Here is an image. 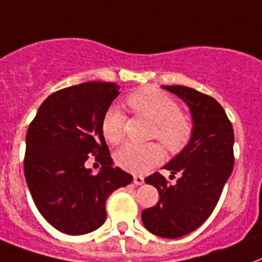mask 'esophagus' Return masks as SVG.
Wrapping results in <instances>:
<instances>
[{"mask_svg": "<svg viewBox=\"0 0 262 262\" xmlns=\"http://www.w3.org/2000/svg\"><path fill=\"white\" fill-rule=\"evenodd\" d=\"M134 183L137 184V186H141V184L145 183V179L142 176H134Z\"/></svg>", "mask_w": 262, "mask_h": 262, "instance_id": "obj_1", "label": "esophagus"}]
</instances>
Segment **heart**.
<instances>
[{"label":"heart","mask_w":262,"mask_h":262,"mask_svg":"<svg viewBox=\"0 0 262 262\" xmlns=\"http://www.w3.org/2000/svg\"><path fill=\"white\" fill-rule=\"evenodd\" d=\"M127 103L138 115L145 116L153 123L151 137L157 138L168 150L176 151L182 149L191 135V123L179 106L165 93L151 87L135 91L127 98ZM125 117L119 106H111L102 117L103 137L111 143H119L124 135ZM164 151L157 143L135 145L127 143L117 150L115 160L117 165L125 171L142 175L160 164Z\"/></svg>","instance_id":"1"}]
</instances>
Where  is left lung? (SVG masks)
Returning <instances> with one entry per match:
<instances>
[{
	"label": "left lung",
	"instance_id": "obj_1",
	"mask_svg": "<svg viewBox=\"0 0 262 262\" xmlns=\"http://www.w3.org/2000/svg\"><path fill=\"white\" fill-rule=\"evenodd\" d=\"M178 95L190 109V141L164 168L175 184L160 173L145 182L159 190L160 200L142 212L146 230L161 238L175 239L190 234L213 212L224 184L234 168V129L226 111L212 97L186 86H163Z\"/></svg>",
	"mask_w": 262,
	"mask_h": 262
}]
</instances>
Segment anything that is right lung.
I'll use <instances>...</instances> for the list:
<instances>
[{
    "instance_id": "obj_1",
    "label": "right lung",
    "mask_w": 262,
    "mask_h": 262,
    "mask_svg": "<svg viewBox=\"0 0 262 262\" xmlns=\"http://www.w3.org/2000/svg\"><path fill=\"white\" fill-rule=\"evenodd\" d=\"M120 86L86 82L50 94L26 137L24 176L39 213L56 230L83 235L106 220L105 204L133 176L113 167L103 138L102 117ZM93 154L103 164L98 174L85 167Z\"/></svg>"
}]
</instances>
